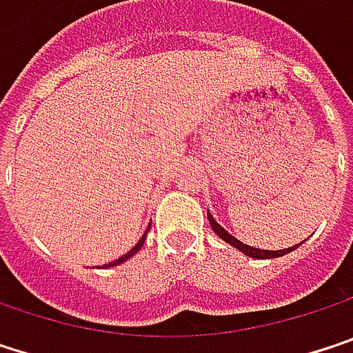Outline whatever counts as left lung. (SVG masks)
Returning <instances> with one entry per match:
<instances>
[{"label": "left lung", "instance_id": "8db88e82", "mask_svg": "<svg viewBox=\"0 0 353 353\" xmlns=\"http://www.w3.org/2000/svg\"><path fill=\"white\" fill-rule=\"evenodd\" d=\"M208 214V223H210V227H212V231L223 239V241H227L229 245H233L235 249H239L241 253H245L249 257H253V259H272V257H282V255H286V253H290V251H294L296 247L301 245H292V247H286V249H278V251H270V249H257V247H251L245 245V243H241L239 239H235L229 231H225L216 221H214V216L210 214V212H206Z\"/></svg>", "mask_w": 353, "mask_h": 353}]
</instances>
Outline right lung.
<instances>
[{"instance_id": "right-lung-1", "label": "right lung", "mask_w": 353, "mask_h": 353, "mask_svg": "<svg viewBox=\"0 0 353 353\" xmlns=\"http://www.w3.org/2000/svg\"><path fill=\"white\" fill-rule=\"evenodd\" d=\"M149 229H151V227H149ZM149 229L145 231V235H143V237H141V239L137 241V245L132 247V249H130L128 253H124L122 257H118V259H114V261H110V263H106L104 268H114V265H118V263H124L126 259H130V257H132V255H134V253H137V251H139L141 247H143V243H145V237H147V233H149Z\"/></svg>"}]
</instances>
